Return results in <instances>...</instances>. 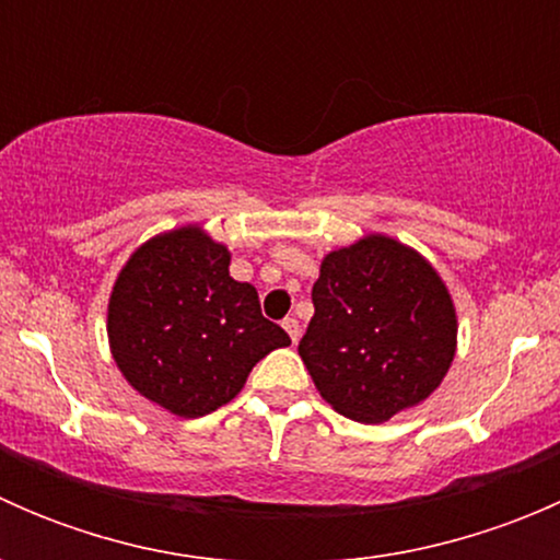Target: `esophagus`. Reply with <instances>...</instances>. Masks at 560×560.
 Segmentation results:
<instances>
[{
    "label": "esophagus",
    "instance_id": "esophagus-1",
    "mask_svg": "<svg viewBox=\"0 0 560 560\" xmlns=\"http://www.w3.org/2000/svg\"><path fill=\"white\" fill-rule=\"evenodd\" d=\"M281 325H284V330L290 332L292 343H298V341H301V322H298L295 316H287V319L281 322Z\"/></svg>",
    "mask_w": 560,
    "mask_h": 560
}]
</instances>
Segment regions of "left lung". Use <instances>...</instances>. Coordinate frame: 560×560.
I'll return each mask as SVG.
<instances>
[{
  "mask_svg": "<svg viewBox=\"0 0 560 560\" xmlns=\"http://www.w3.org/2000/svg\"><path fill=\"white\" fill-rule=\"evenodd\" d=\"M298 343L322 398L376 425L431 398L457 349L453 295L417 248L371 233L325 254Z\"/></svg>",
  "mask_w": 560,
  "mask_h": 560,
  "instance_id": "1",
  "label": "left lung"
}]
</instances>
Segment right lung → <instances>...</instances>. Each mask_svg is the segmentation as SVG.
<instances>
[{
	"label": "right lung",
	"mask_w": 560,
	"mask_h": 560,
	"mask_svg": "<svg viewBox=\"0 0 560 560\" xmlns=\"http://www.w3.org/2000/svg\"><path fill=\"white\" fill-rule=\"evenodd\" d=\"M107 343L129 387L191 420L230 404L290 336L265 319L257 290L230 276V248L184 224L140 244L118 270Z\"/></svg>",
	"instance_id": "obj_1"
}]
</instances>
